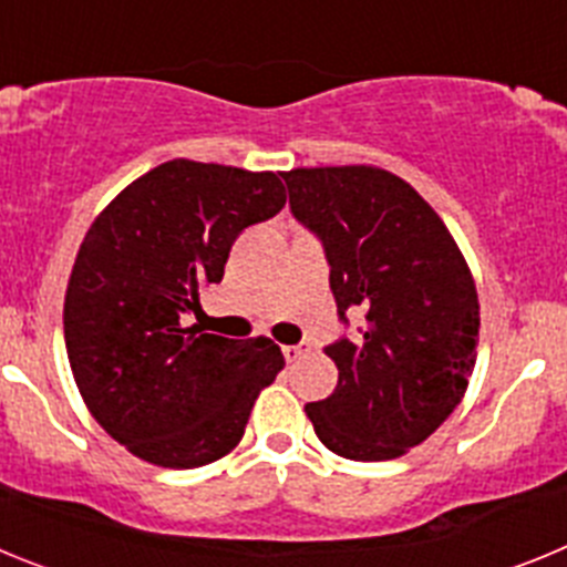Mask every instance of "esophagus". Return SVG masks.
I'll use <instances>...</instances> for the list:
<instances>
[{"instance_id":"obj_1","label":"esophagus","mask_w":567,"mask_h":567,"mask_svg":"<svg viewBox=\"0 0 567 567\" xmlns=\"http://www.w3.org/2000/svg\"><path fill=\"white\" fill-rule=\"evenodd\" d=\"M307 352H309V346H307V343L284 346V358H287V363H295V360H300Z\"/></svg>"}]
</instances>
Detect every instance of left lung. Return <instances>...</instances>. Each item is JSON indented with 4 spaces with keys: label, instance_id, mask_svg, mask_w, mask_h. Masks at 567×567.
Masks as SVG:
<instances>
[{
    "label": "left lung",
    "instance_id": "left-lung-1",
    "mask_svg": "<svg viewBox=\"0 0 567 567\" xmlns=\"http://www.w3.org/2000/svg\"><path fill=\"white\" fill-rule=\"evenodd\" d=\"M284 182L295 218L323 240L340 320L365 312L354 340L327 346L338 385L307 403V417L340 457H403L468 389L480 340L468 264L443 218L389 169L298 167Z\"/></svg>",
    "mask_w": 567,
    "mask_h": 567
}]
</instances>
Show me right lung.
Here are the masks:
<instances>
[{
    "instance_id": "add662e5",
    "label": "right lung",
    "mask_w": 567,
    "mask_h": 567,
    "mask_svg": "<svg viewBox=\"0 0 567 567\" xmlns=\"http://www.w3.org/2000/svg\"><path fill=\"white\" fill-rule=\"evenodd\" d=\"M284 204L275 173L173 158L90 224L64 295V346L84 405L130 454L198 468L240 443L284 354L269 338L184 329L182 315L224 278L233 240Z\"/></svg>"
}]
</instances>
